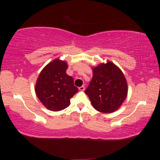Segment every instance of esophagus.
Segmentation results:
<instances>
[{"instance_id": "esophagus-1", "label": "esophagus", "mask_w": 160, "mask_h": 160, "mask_svg": "<svg viewBox=\"0 0 160 160\" xmlns=\"http://www.w3.org/2000/svg\"><path fill=\"white\" fill-rule=\"evenodd\" d=\"M79 90H80V91H84V90H85V86L82 85V86L80 87V88H79Z\"/></svg>"}]
</instances>
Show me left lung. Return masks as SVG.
Wrapping results in <instances>:
<instances>
[{
  "label": "left lung",
  "instance_id": "8db88e82",
  "mask_svg": "<svg viewBox=\"0 0 160 160\" xmlns=\"http://www.w3.org/2000/svg\"><path fill=\"white\" fill-rule=\"evenodd\" d=\"M96 110L112 113L125 100L128 88L123 72L112 62L93 68V77L85 91Z\"/></svg>",
  "mask_w": 160,
  "mask_h": 160
}]
</instances>
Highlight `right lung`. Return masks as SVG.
I'll use <instances>...</instances> for the list:
<instances>
[{"instance_id": "add662e5", "label": "right lung", "mask_w": 160, "mask_h": 160, "mask_svg": "<svg viewBox=\"0 0 160 160\" xmlns=\"http://www.w3.org/2000/svg\"><path fill=\"white\" fill-rule=\"evenodd\" d=\"M67 63L56 59L42 70L37 81V96L48 109L58 112L70 105V98L78 92L71 76L66 74Z\"/></svg>"}]
</instances>
